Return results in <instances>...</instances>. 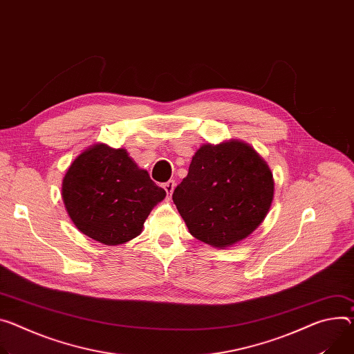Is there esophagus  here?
I'll use <instances>...</instances> for the list:
<instances>
[{"instance_id":"esophagus-1","label":"esophagus","mask_w":354,"mask_h":354,"mask_svg":"<svg viewBox=\"0 0 354 354\" xmlns=\"http://www.w3.org/2000/svg\"><path fill=\"white\" fill-rule=\"evenodd\" d=\"M175 180H168L167 183H164V189H165V192L167 194L171 196L172 195V192H174V189H175Z\"/></svg>"}]
</instances>
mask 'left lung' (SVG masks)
Wrapping results in <instances>:
<instances>
[{
	"label": "left lung",
	"instance_id": "1",
	"mask_svg": "<svg viewBox=\"0 0 354 354\" xmlns=\"http://www.w3.org/2000/svg\"><path fill=\"white\" fill-rule=\"evenodd\" d=\"M172 199L192 236L226 248L264 221L274 199V178L260 153L244 141L203 144Z\"/></svg>",
	"mask_w": 354,
	"mask_h": 354
}]
</instances>
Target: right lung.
I'll list each match as a JSON object with an SVG mask.
<instances>
[{"label":"right lung","instance_id":"right-lung-1","mask_svg":"<svg viewBox=\"0 0 354 354\" xmlns=\"http://www.w3.org/2000/svg\"><path fill=\"white\" fill-rule=\"evenodd\" d=\"M165 196L124 148L102 142L77 155L62 182V199L75 226L106 245L140 236L148 214Z\"/></svg>","mask_w":354,"mask_h":354}]
</instances>
